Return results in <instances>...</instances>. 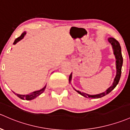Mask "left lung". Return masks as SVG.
<instances>
[{"mask_svg":"<svg viewBox=\"0 0 130 130\" xmlns=\"http://www.w3.org/2000/svg\"><path fill=\"white\" fill-rule=\"evenodd\" d=\"M108 42L112 45L113 49L114 51V54L115 56V58L117 59L116 61V66H117V76H116L115 79H114V82L113 83V85L111 87L108 88L107 90H106L105 92L99 93L97 95H89L87 94L86 93L81 92L79 91V90H76L79 94L82 95L84 97H86V98H93V99H98V98H101V97H104V96L106 95L108 93H109L111 90H113L115 89L117 85L118 84L120 79L121 77V67L123 65V57L122 54H121V46L120 43H118V41L117 40H116L113 38H108ZM71 78H72V74H71L70 76L69 77V80L70 82Z\"/></svg>","mask_w":130,"mask_h":130,"instance_id":"obj_1","label":"left lung"}]
</instances>
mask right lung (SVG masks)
Here are the masks:
<instances>
[{
	"label": "right lung",
	"mask_w": 130,
	"mask_h": 130,
	"mask_svg": "<svg viewBox=\"0 0 130 130\" xmlns=\"http://www.w3.org/2000/svg\"><path fill=\"white\" fill-rule=\"evenodd\" d=\"M25 35H26V32H23V33L21 35L20 37H19V38H17L15 39L14 42H13V44H16L18 41H19L20 40H22V39L25 37ZM45 88H46V86L44 88H43L42 89H41V90H38V91L33 92L30 93V94H28V95H19V94H17V93H15V92H13V93H14L17 96H18L19 98L22 99V100H33V99H35L36 97H38V96L40 95V94H41V93L44 92Z\"/></svg>",
	"instance_id": "1"
}]
</instances>
